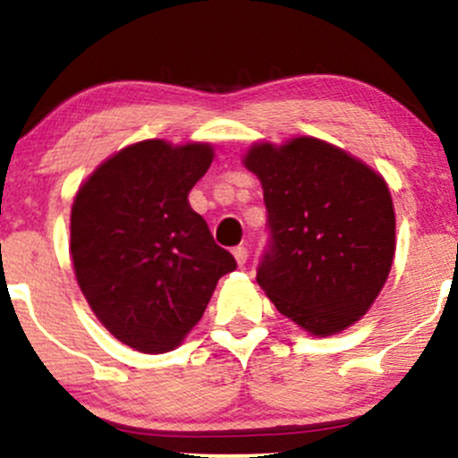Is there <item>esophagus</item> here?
Wrapping results in <instances>:
<instances>
[{
	"label": "esophagus",
	"instance_id": "34e87169",
	"mask_svg": "<svg viewBox=\"0 0 458 458\" xmlns=\"http://www.w3.org/2000/svg\"><path fill=\"white\" fill-rule=\"evenodd\" d=\"M233 257L235 261H238V266H244L246 259H249V249H246V246H235Z\"/></svg>",
	"mask_w": 458,
	"mask_h": 458
}]
</instances>
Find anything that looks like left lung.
Instances as JSON below:
<instances>
[{
	"label": "left lung",
	"mask_w": 458,
	"mask_h": 458,
	"mask_svg": "<svg viewBox=\"0 0 458 458\" xmlns=\"http://www.w3.org/2000/svg\"><path fill=\"white\" fill-rule=\"evenodd\" d=\"M267 244L257 281L278 313L317 336L370 309L394 259V208L384 177L335 145L298 137L255 145Z\"/></svg>",
	"instance_id": "obj_1"
}]
</instances>
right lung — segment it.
Here are the masks:
<instances>
[{
	"mask_svg": "<svg viewBox=\"0 0 458 458\" xmlns=\"http://www.w3.org/2000/svg\"><path fill=\"white\" fill-rule=\"evenodd\" d=\"M212 158L206 143L149 139L111 156L74 197L70 252L81 292L102 326L137 352L180 345L218 278L238 267L188 203Z\"/></svg>",
	"mask_w": 458,
	"mask_h": 458,
	"instance_id": "right-lung-1",
	"label": "right lung"
}]
</instances>
